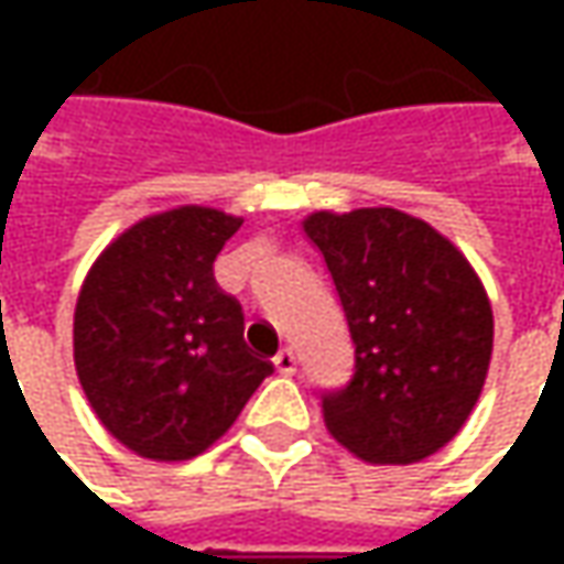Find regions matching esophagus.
<instances>
[{
  "label": "esophagus",
  "instance_id": "obj_1",
  "mask_svg": "<svg viewBox=\"0 0 564 564\" xmlns=\"http://www.w3.org/2000/svg\"><path fill=\"white\" fill-rule=\"evenodd\" d=\"M272 364H275V370H279L282 377H292L294 370H297V358H294L292 348H282V351L272 358Z\"/></svg>",
  "mask_w": 564,
  "mask_h": 564
}]
</instances>
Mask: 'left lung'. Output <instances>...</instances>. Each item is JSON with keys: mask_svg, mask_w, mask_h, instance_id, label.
Masks as SVG:
<instances>
[{"mask_svg": "<svg viewBox=\"0 0 564 564\" xmlns=\"http://www.w3.org/2000/svg\"><path fill=\"white\" fill-rule=\"evenodd\" d=\"M301 226L355 338V377L323 395L326 430L370 465L430 458L487 382L492 307L480 275L445 235L392 206L319 209Z\"/></svg>", "mask_w": 564, "mask_h": 564, "instance_id": "8db88e82", "label": "left lung"}]
</instances>
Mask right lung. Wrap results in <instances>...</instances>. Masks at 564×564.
Wrapping results in <instances>:
<instances>
[{
  "label": "right lung",
  "instance_id": "obj_1",
  "mask_svg": "<svg viewBox=\"0 0 564 564\" xmlns=\"http://www.w3.org/2000/svg\"><path fill=\"white\" fill-rule=\"evenodd\" d=\"M238 228L241 216L213 206L143 216L80 285V389L99 423L141 458L187 462L206 452L272 373L245 345L241 304L213 279Z\"/></svg>",
  "mask_w": 564,
  "mask_h": 564
}]
</instances>
